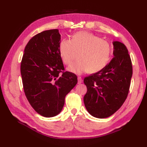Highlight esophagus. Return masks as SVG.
<instances>
[{
    "label": "esophagus",
    "mask_w": 147,
    "mask_h": 147,
    "mask_svg": "<svg viewBox=\"0 0 147 147\" xmlns=\"http://www.w3.org/2000/svg\"><path fill=\"white\" fill-rule=\"evenodd\" d=\"M78 84H81V83H82V82H83V80H82V78H81V77H78Z\"/></svg>",
    "instance_id": "esophagus-1"
}]
</instances>
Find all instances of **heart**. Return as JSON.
I'll use <instances>...</instances> for the list:
<instances>
[{"instance_id":"heart-1","label":"heart","mask_w":147,"mask_h":147,"mask_svg":"<svg viewBox=\"0 0 147 147\" xmlns=\"http://www.w3.org/2000/svg\"><path fill=\"white\" fill-rule=\"evenodd\" d=\"M59 51L62 61L67 65L72 63L78 53V59L67 68L72 73H96L102 70L110 61L112 46L110 42L94 34L80 32L74 34L71 39H62Z\"/></svg>"}]
</instances>
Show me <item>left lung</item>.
<instances>
[{
    "label": "left lung",
    "mask_w": 147,
    "mask_h": 147,
    "mask_svg": "<svg viewBox=\"0 0 147 147\" xmlns=\"http://www.w3.org/2000/svg\"><path fill=\"white\" fill-rule=\"evenodd\" d=\"M114 57L100 71L84 79L87 92L84 104L87 111L96 118L114 114L125 102L133 74L131 60L123 43L113 42Z\"/></svg>",
    "instance_id": "1"
}]
</instances>
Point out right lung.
Returning <instances> with one entry per match:
<instances>
[{
	"label": "right lung",
	"instance_id": "obj_1",
	"mask_svg": "<svg viewBox=\"0 0 147 147\" xmlns=\"http://www.w3.org/2000/svg\"><path fill=\"white\" fill-rule=\"evenodd\" d=\"M60 42L57 29L37 34L26 45L21 63L28 100L37 113L46 117L60 113L65 96L78 83L76 74L64 71L59 51Z\"/></svg>",
	"mask_w": 147,
	"mask_h": 147
}]
</instances>
